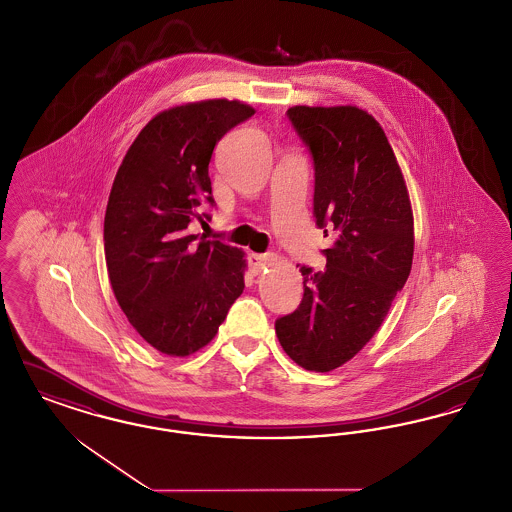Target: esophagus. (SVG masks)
Returning a JSON list of instances; mask_svg holds the SVG:
<instances>
[{
	"label": "esophagus",
	"instance_id": "34e87169",
	"mask_svg": "<svg viewBox=\"0 0 512 512\" xmlns=\"http://www.w3.org/2000/svg\"><path fill=\"white\" fill-rule=\"evenodd\" d=\"M274 259L267 253H249L247 255V263L253 272H261L263 268L268 267Z\"/></svg>",
	"mask_w": 512,
	"mask_h": 512
}]
</instances>
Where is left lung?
<instances>
[{"label": "left lung", "mask_w": 512, "mask_h": 512, "mask_svg": "<svg viewBox=\"0 0 512 512\" xmlns=\"http://www.w3.org/2000/svg\"><path fill=\"white\" fill-rule=\"evenodd\" d=\"M315 167L313 215L334 230L326 268L303 265L299 307L276 318L280 345L297 365L328 372L374 336L413 265V211L390 142L359 107L288 109Z\"/></svg>", "instance_id": "obj_1"}]
</instances>
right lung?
Segmentation results:
<instances>
[{
  "mask_svg": "<svg viewBox=\"0 0 512 512\" xmlns=\"http://www.w3.org/2000/svg\"><path fill=\"white\" fill-rule=\"evenodd\" d=\"M255 111L228 99L186 103L147 122L115 176L103 244L122 313L157 351L186 357L219 332L244 292V251L197 240L190 222L215 207L209 161Z\"/></svg>",
  "mask_w": 512,
  "mask_h": 512,
  "instance_id": "add662e5",
  "label": "right lung"
}]
</instances>
